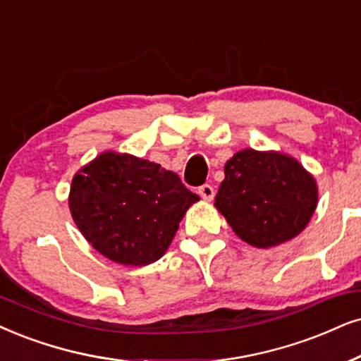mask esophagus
I'll use <instances>...</instances> for the list:
<instances>
[{"instance_id": "34e87169", "label": "esophagus", "mask_w": 361, "mask_h": 361, "mask_svg": "<svg viewBox=\"0 0 361 361\" xmlns=\"http://www.w3.org/2000/svg\"><path fill=\"white\" fill-rule=\"evenodd\" d=\"M198 193L204 200V202H212L213 196H214V190L212 185H203L198 188Z\"/></svg>"}]
</instances>
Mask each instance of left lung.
Returning <instances> with one entry per match:
<instances>
[{
  "instance_id": "left-lung-1",
  "label": "left lung",
  "mask_w": 361,
  "mask_h": 361,
  "mask_svg": "<svg viewBox=\"0 0 361 361\" xmlns=\"http://www.w3.org/2000/svg\"><path fill=\"white\" fill-rule=\"evenodd\" d=\"M318 204V186L298 159L281 152L246 148L225 165L214 207L238 238L255 248L293 240Z\"/></svg>"
}]
</instances>
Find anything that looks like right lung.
Instances as JSON below:
<instances>
[{"mask_svg":"<svg viewBox=\"0 0 361 361\" xmlns=\"http://www.w3.org/2000/svg\"><path fill=\"white\" fill-rule=\"evenodd\" d=\"M198 200L176 173L158 163L103 152L73 176L68 204L98 253L120 264L147 267L165 255Z\"/></svg>","mask_w":361,"mask_h":361,"instance_id":"right-lung-1","label":"right lung"}]
</instances>
